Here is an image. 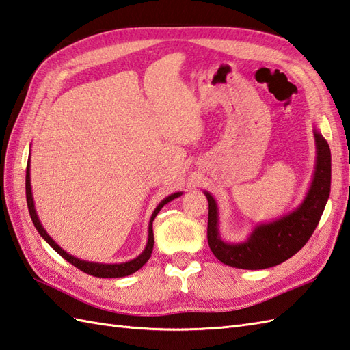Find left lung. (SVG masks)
<instances>
[{"mask_svg":"<svg viewBox=\"0 0 350 350\" xmlns=\"http://www.w3.org/2000/svg\"><path fill=\"white\" fill-rule=\"evenodd\" d=\"M313 135L316 162L306 197L283 216L270 222L256 224L243 241L230 243L221 237L217 202L208 191H202L208 201L207 241L219 261L243 270H264L285 262L312 237L331 191L329 146L316 126H313Z\"/></svg>","mask_w":350,"mask_h":350,"instance_id":"left-lung-1","label":"left lung"}]
</instances>
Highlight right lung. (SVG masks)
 I'll list each match as a JSON object with an SVG mask.
<instances>
[{
    "instance_id": "right-lung-1",
    "label": "right lung",
    "mask_w": 350,
    "mask_h": 350,
    "mask_svg": "<svg viewBox=\"0 0 350 350\" xmlns=\"http://www.w3.org/2000/svg\"><path fill=\"white\" fill-rule=\"evenodd\" d=\"M27 202H28V210H29V216L32 219V224L37 228L38 234L42 235V237L49 243V246H51L55 252H58V254L65 259V261H68L70 264H72L75 267H77L79 270H82L83 273H88L91 275H95V278H107V279H113V278H125V275L133 274L135 271L140 270V268L149 261V258L152 255V250H153V221H155L157 215L159 213V210L164 207L165 204H168L170 201H173L174 198H178L183 192H174L172 195H168L164 200H162L159 204L157 206V208L153 210V213L150 216V221H149V235H148V243H146V247L143 249V252L137 258L131 259V261H126V262H120V264H103V262H92V261H85V259H80L75 255H70L68 252H65L58 243H56L51 235L47 234V231L44 230V226L42 225L37 215V210H36V204H34V197H32V188H31V155H29V161H28V165H27Z\"/></svg>"
}]
</instances>
